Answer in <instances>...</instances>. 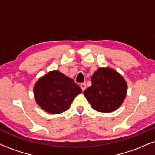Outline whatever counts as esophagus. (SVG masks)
<instances>
[{
	"mask_svg": "<svg viewBox=\"0 0 155 155\" xmlns=\"http://www.w3.org/2000/svg\"><path fill=\"white\" fill-rule=\"evenodd\" d=\"M80 87H81L82 91H84L86 89V84L84 83V82H83V83H81L80 84Z\"/></svg>",
	"mask_w": 155,
	"mask_h": 155,
	"instance_id": "34e87169",
	"label": "esophagus"
}]
</instances>
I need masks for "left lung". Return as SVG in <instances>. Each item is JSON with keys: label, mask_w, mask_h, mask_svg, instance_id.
<instances>
[{"label": "left lung", "mask_w": 155, "mask_h": 155, "mask_svg": "<svg viewBox=\"0 0 155 155\" xmlns=\"http://www.w3.org/2000/svg\"><path fill=\"white\" fill-rule=\"evenodd\" d=\"M91 80L92 85L84 91V95L94 110L109 113L122 104L127 84L119 73L109 68H100Z\"/></svg>", "instance_id": "1"}]
</instances>
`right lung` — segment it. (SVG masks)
<instances>
[{"label":"right lung","instance_id":"obj_1","mask_svg":"<svg viewBox=\"0 0 155 155\" xmlns=\"http://www.w3.org/2000/svg\"><path fill=\"white\" fill-rule=\"evenodd\" d=\"M82 90L71 78L58 71L46 74L36 82L34 94L38 105L51 114L67 111Z\"/></svg>","mask_w":155,"mask_h":155}]
</instances>
